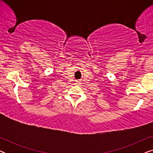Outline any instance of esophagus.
Returning a JSON list of instances; mask_svg holds the SVG:
<instances>
[{
	"instance_id": "esophagus-1",
	"label": "esophagus",
	"mask_w": 153,
	"mask_h": 153,
	"mask_svg": "<svg viewBox=\"0 0 153 153\" xmlns=\"http://www.w3.org/2000/svg\"><path fill=\"white\" fill-rule=\"evenodd\" d=\"M77 82H78V83H79V81H77Z\"/></svg>"
}]
</instances>
